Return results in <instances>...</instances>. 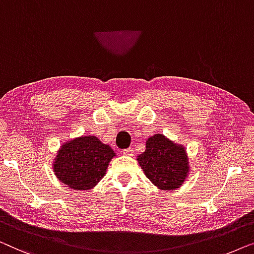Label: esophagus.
<instances>
[{
  "label": "esophagus",
  "instance_id": "obj_1",
  "mask_svg": "<svg viewBox=\"0 0 254 254\" xmlns=\"http://www.w3.org/2000/svg\"><path fill=\"white\" fill-rule=\"evenodd\" d=\"M122 153H123V155H127V156H132V155H133V149H132V148H127V149H123Z\"/></svg>",
  "mask_w": 254,
  "mask_h": 254
}]
</instances>
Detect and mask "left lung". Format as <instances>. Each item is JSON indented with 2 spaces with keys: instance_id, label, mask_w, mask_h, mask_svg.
<instances>
[{
  "instance_id": "obj_1",
  "label": "left lung",
  "mask_w": 254,
  "mask_h": 254,
  "mask_svg": "<svg viewBox=\"0 0 254 254\" xmlns=\"http://www.w3.org/2000/svg\"><path fill=\"white\" fill-rule=\"evenodd\" d=\"M137 161L146 177L164 191L181 188L191 169L187 148L160 133L146 140L145 152Z\"/></svg>"
}]
</instances>
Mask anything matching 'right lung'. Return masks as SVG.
<instances>
[{
	"instance_id": "add662e5",
	"label": "right lung",
	"mask_w": 254,
	"mask_h": 254,
	"mask_svg": "<svg viewBox=\"0 0 254 254\" xmlns=\"http://www.w3.org/2000/svg\"><path fill=\"white\" fill-rule=\"evenodd\" d=\"M114 156L109 145L95 135H80L61 145L53 160V171L61 183L77 191L95 188Z\"/></svg>"
}]
</instances>
